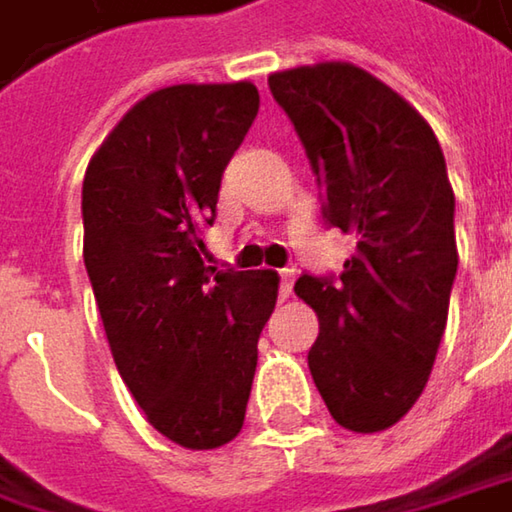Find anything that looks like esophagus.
Instances as JSON below:
<instances>
[{"mask_svg": "<svg viewBox=\"0 0 512 512\" xmlns=\"http://www.w3.org/2000/svg\"><path fill=\"white\" fill-rule=\"evenodd\" d=\"M278 278H281V290H278V296H281V302H287V299L293 296L296 272H293V269H281V272H278Z\"/></svg>", "mask_w": 512, "mask_h": 512, "instance_id": "1", "label": "esophagus"}]
</instances>
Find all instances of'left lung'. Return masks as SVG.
Here are the masks:
<instances>
[{"mask_svg": "<svg viewBox=\"0 0 512 512\" xmlns=\"http://www.w3.org/2000/svg\"><path fill=\"white\" fill-rule=\"evenodd\" d=\"M269 90L302 137L325 219L357 237L337 281H296L319 316L307 366L337 425L378 434L422 395L448 322L457 240L440 140L390 84L346 61L272 72Z\"/></svg>", "mask_w": 512, "mask_h": 512, "instance_id": "1", "label": "left lung"}]
</instances>
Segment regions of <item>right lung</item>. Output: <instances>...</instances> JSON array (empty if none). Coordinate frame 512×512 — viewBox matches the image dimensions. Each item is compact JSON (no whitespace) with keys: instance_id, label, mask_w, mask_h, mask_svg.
Wrapping results in <instances>:
<instances>
[{"instance_id":"1","label":"right lung","mask_w":512,"mask_h":512,"mask_svg":"<svg viewBox=\"0 0 512 512\" xmlns=\"http://www.w3.org/2000/svg\"><path fill=\"white\" fill-rule=\"evenodd\" d=\"M257 87L172 84L140 99L84 172V266L119 375L149 425L190 451L246 419L278 272L205 266L222 169L257 117Z\"/></svg>"}]
</instances>
